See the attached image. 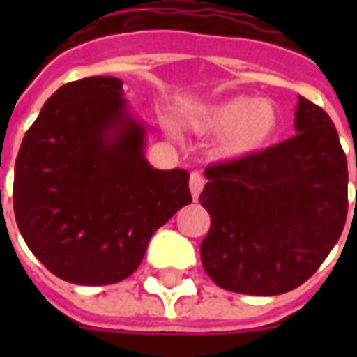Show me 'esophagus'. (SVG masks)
I'll return each mask as SVG.
<instances>
[{
	"label": "esophagus",
	"instance_id": "34e87169",
	"mask_svg": "<svg viewBox=\"0 0 357 357\" xmlns=\"http://www.w3.org/2000/svg\"><path fill=\"white\" fill-rule=\"evenodd\" d=\"M202 187H204V176H202L201 172H193V174H191V178H189V189H191L193 199H199Z\"/></svg>",
	"mask_w": 357,
	"mask_h": 357
}]
</instances>
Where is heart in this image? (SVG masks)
<instances>
[{
    "mask_svg": "<svg viewBox=\"0 0 357 357\" xmlns=\"http://www.w3.org/2000/svg\"><path fill=\"white\" fill-rule=\"evenodd\" d=\"M197 126L204 132L224 133L218 153L239 160L266 147L279 128V110L268 99L231 97L204 110Z\"/></svg>",
    "mask_w": 357,
    "mask_h": 357,
    "instance_id": "obj_1",
    "label": "heart"
}]
</instances>
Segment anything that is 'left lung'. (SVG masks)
Wrapping results in <instances>:
<instances>
[{"mask_svg":"<svg viewBox=\"0 0 357 357\" xmlns=\"http://www.w3.org/2000/svg\"><path fill=\"white\" fill-rule=\"evenodd\" d=\"M294 128L291 139L204 170L202 268L225 291L275 296L296 289L344 229L348 166L335 124L298 97Z\"/></svg>","mask_w":357,"mask_h":357,"instance_id":"obj_1","label":"left lung"}]
</instances>
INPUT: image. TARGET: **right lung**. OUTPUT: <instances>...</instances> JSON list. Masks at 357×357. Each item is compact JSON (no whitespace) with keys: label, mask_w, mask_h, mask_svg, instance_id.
Wrapping results in <instances>:
<instances>
[{"label":"right lung","mask_w":357,"mask_h":357,"mask_svg":"<svg viewBox=\"0 0 357 357\" xmlns=\"http://www.w3.org/2000/svg\"><path fill=\"white\" fill-rule=\"evenodd\" d=\"M122 91L110 76L61 86L15 162L20 235L68 283L99 287L130 277L153 233L193 201L189 172L156 170L145 160V128Z\"/></svg>","instance_id":"1"}]
</instances>
